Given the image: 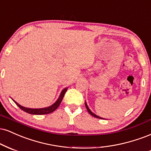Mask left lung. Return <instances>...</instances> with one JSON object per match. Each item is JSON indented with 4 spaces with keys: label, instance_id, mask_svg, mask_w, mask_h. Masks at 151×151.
<instances>
[{
    "label": "left lung",
    "instance_id": "left-lung-1",
    "mask_svg": "<svg viewBox=\"0 0 151 151\" xmlns=\"http://www.w3.org/2000/svg\"><path fill=\"white\" fill-rule=\"evenodd\" d=\"M86 108H87V110H88V112H89V114H90V115H92V116H93L94 117H96V118H99V119H102V118H101V117H100V116H97V115H95V114H93V112H92L91 111H90V109H89V107H88V105H87V104H86Z\"/></svg>",
    "mask_w": 151,
    "mask_h": 151
}]
</instances>
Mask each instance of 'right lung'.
<instances>
[{
  "instance_id": "right-lung-1",
  "label": "right lung",
  "mask_w": 151,
  "mask_h": 151,
  "mask_svg": "<svg viewBox=\"0 0 151 151\" xmlns=\"http://www.w3.org/2000/svg\"><path fill=\"white\" fill-rule=\"evenodd\" d=\"M66 91H67V88H65V89L63 90V91L61 92V95H60L58 99L56 100V102H55L54 104H52V105L50 106V107H49L42 108V109H30V108L24 107H22V106L19 105V104L18 103H17L15 101H14L13 100H12L15 102V104H17V105L18 106V107L20 108L21 109H22V110L24 111L27 113H29V114H38V115L47 114H50V113L53 112V111H55L56 109H57L58 106H59L60 104H61V101H62V100H63L65 92Z\"/></svg>"
}]
</instances>
